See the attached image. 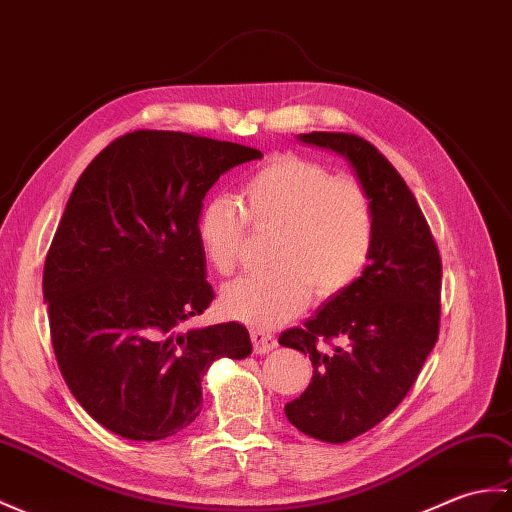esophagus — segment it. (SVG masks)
<instances>
[{"instance_id": "34e87169", "label": "esophagus", "mask_w": 512, "mask_h": 512, "mask_svg": "<svg viewBox=\"0 0 512 512\" xmlns=\"http://www.w3.org/2000/svg\"><path fill=\"white\" fill-rule=\"evenodd\" d=\"M251 340H253L255 353H259V355L270 353L272 349L277 347V338L272 336V334H268V331H264V329H253L251 331Z\"/></svg>"}]
</instances>
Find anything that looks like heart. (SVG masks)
Segmentation results:
<instances>
[{
    "instance_id": "b5f03b06",
    "label": "heart",
    "mask_w": 512,
    "mask_h": 512,
    "mask_svg": "<svg viewBox=\"0 0 512 512\" xmlns=\"http://www.w3.org/2000/svg\"><path fill=\"white\" fill-rule=\"evenodd\" d=\"M242 205L209 196L196 216L207 264L227 277L240 264L248 227L275 231L270 264L259 275L222 290L227 316L253 327H275L305 310L312 290L331 299L360 279L375 240V211L366 187L334 176L323 163L277 154L248 174Z\"/></svg>"
}]
</instances>
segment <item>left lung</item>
<instances>
[{
  "mask_svg": "<svg viewBox=\"0 0 512 512\" xmlns=\"http://www.w3.org/2000/svg\"><path fill=\"white\" fill-rule=\"evenodd\" d=\"M301 139L344 154L375 211L362 277L279 336L281 347L310 355L314 366L307 390L285 403V417L316 441L338 445L382 423L417 382L441 327L443 264L417 198L371 141L320 130Z\"/></svg>",
  "mask_w": 512,
  "mask_h": 512,
  "instance_id": "obj_1",
  "label": "left lung"
}]
</instances>
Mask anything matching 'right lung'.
<instances>
[{
	"label": "right lung",
	"instance_id": "right-lung-1",
	"mask_svg": "<svg viewBox=\"0 0 512 512\" xmlns=\"http://www.w3.org/2000/svg\"><path fill=\"white\" fill-rule=\"evenodd\" d=\"M259 157L233 141L133 130L80 174L45 257L43 299L65 384L117 436L185 430L209 366L251 355L240 323L181 327L216 296L196 233L202 198Z\"/></svg>",
	"mask_w": 512,
	"mask_h": 512
}]
</instances>
